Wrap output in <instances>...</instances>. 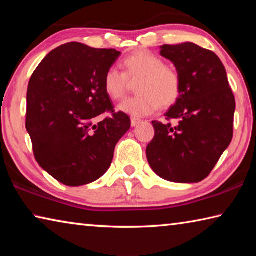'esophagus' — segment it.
Returning <instances> with one entry per match:
<instances>
[{
	"instance_id": "34e87169",
	"label": "esophagus",
	"mask_w": 256,
	"mask_h": 256,
	"mask_svg": "<svg viewBox=\"0 0 256 256\" xmlns=\"http://www.w3.org/2000/svg\"><path fill=\"white\" fill-rule=\"evenodd\" d=\"M138 123H141V120L140 118H131V125H132V126H136Z\"/></svg>"
}]
</instances>
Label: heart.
Returning a JSON list of instances; mask_svg holds the SVG:
<instances>
[{
    "instance_id": "heart-1",
    "label": "heart",
    "mask_w": 256,
    "mask_h": 256,
    "mask_svg": "<svg viewBox=\"0 0 256 256\" xmlns=\"http://www.w3.org/2000/svg\"><path fill=\"white\" fill-rule=\"evenodd\" d=\"M124 72L110 68L104 74L102 86L108 97L120 100L126 94L128 80H138V96L118 106L120 112L133 116L150 115L159 106L168 108L176 104L182 94V76L175 66L164 64L160 56L140 50L122 60Z\"/></svg>"
}]
</instances>
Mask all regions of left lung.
<instances>
[{
	"mask_svg": "<svg viewBox=\"0 0 256 256\" xmlns=\"http://www.w3.org/2000/svg\"><path fill=\"white\" fill-rule=\"evenodd\" d=\"M160 54L178 70L182 94L166 112L167 123L152 122L154 138L146 146V158L164 180L198 183L209 176L230 144L235 96L226 68L212 50L183 42L162 45ZM172 119L178 123L172 124Z\"/></svg>",
	"mask_w": 256,
	"mask_h": 256,
	"instance_id": "obj_1",
	"label": "left lung"
}]
</instances>
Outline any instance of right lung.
Segmentation results:
<instances>
[{
	"label": "right lung",
	"mask_w": 256,
	"mask_h": 256,
	"mask_svg": "<svg viewBox=\"0 0 256 256\" xmlns=\"http://www.w3.org/2000/svg\"><path fill=\"white\" fill-rule=\"evenodd\" d=\"M120 55L112 48L68 42L46 55L30 78L26 128L34 159L64 185H86L105 174L116 144L131 128L102 86ZM105 112L111 116L98 122Z\"/></svg>",
	"instance_id": "add662e5"
}]
</instances>
